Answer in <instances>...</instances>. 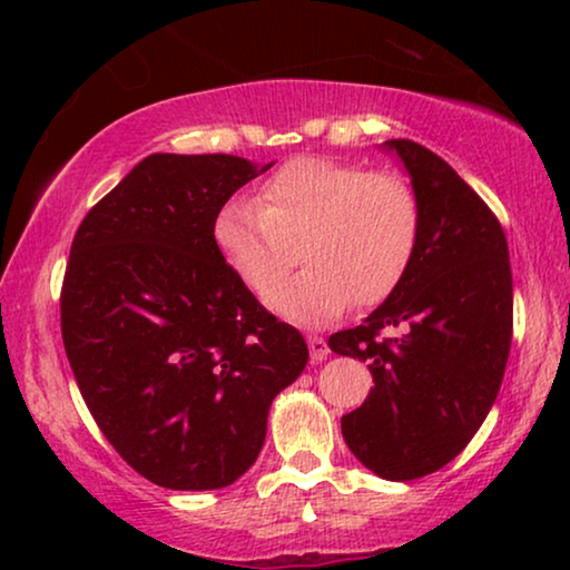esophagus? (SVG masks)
I'll use <instances>...</instances> for the list:
<instances>
[{"label":"esophagus","instance_id":"esophagus-1","mask_svg":"<svg viewBox=\"0 0 570 570\" xmlns=\"http://www.w3.org/2000/svg\"><path fill=\"white\" fill-rule=\"evenodd\" d=\"M308 350H311V361L314 363H322L326 355H330V345H326L324 337H318V334H311L308 337Z\"/></svg>","mask_w":570,"mask_h":570}]
</instances>
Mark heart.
I'll use <instances>...</instances> for the list:
<instances>
[{
	"label": "heart",
	"instance_id": "obj_1",
	"mask_svg": "<svg viewBox=\"0 0 570 570\" xmlns=\"http://www.w3.org/2000/svg\"><path fill=\"white\" fill-rule=\"evenodd\" d=\"M223 262L254 293L298 324H324L350 306H376L407 275L420 240V202L394 174L332 158L287 160L248 199L225 202L213 223Z\"/></svg>",
	"mask_w": 570,
	"mask_h": 570
}]
</instances>
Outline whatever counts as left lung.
<instances>
[{
    "instance_id": "8db88e82",
    "label": "left lung",
    "mask_w": 570,
    "mask_h": 570,
    "mask_svg": "<svg viewBox=\"0 0 570 570\" xmlns=\"http://www.w3.org/2000/svg\"><path fill=\"white\" fill-rule=\"evenodd\" d=\"M420 202L417 252L394 293L330 347L368 363L373 389L342 415L350 451L379 478L407 482L446 466L478 433L501 389L513 332L505 233L446 160L386 139ZM402 328L400 338H381Z\"/></svg>"
}]
</instances>
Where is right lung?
<instances>
[{"instance_id": "obj_1", "label": "right lung", "mask_w": 570, "mask_h": 570, "mask_svg": "<svg viewBox=\"0 0 570 570\" xmlns=\"http://www.w3.org/2000/svg\"><path fill=\"white\" fill-rule=\"evenodd\" d=\"M256 168L155 153L85 215L61 285V340L119 456L170 490H215L256 462L269 404L306 368L295 326L233 275L213 238Z\"/></svg>"}]
</instances>
